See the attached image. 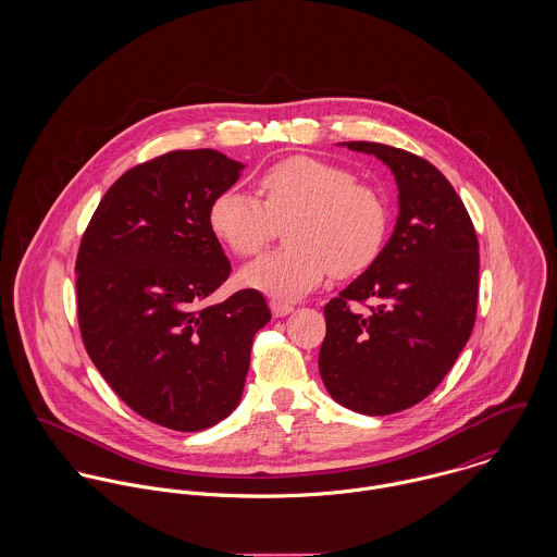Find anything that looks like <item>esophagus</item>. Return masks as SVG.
I'll list each match as a JSON object with an SVG mask.
<instances>
[{"instance_id":"1","label":"esophagus","mask_w":557,"mask_h":557,"mask_svg":"<svg viewBox=\"0 0 557 557\" xmlns=\"http://www.w3.org/2000/svg\"><path fill=\"white\" fill-rule=\"evenodd\" d=\"M270 311H272L274 318H285L294 311V305L283 302V300H270Z\"/></svg>"}]
</instances>
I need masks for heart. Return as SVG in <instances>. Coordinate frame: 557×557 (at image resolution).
Returning a JSON list of instances; mask_svg holds the SVG:
<instances>
[{
  "label": "heart",
  "instance_id": "heart-1",
  "mask_svg": "<svg viewBox=\"0 0 557 557\" xmlns=\"http://www.w3.org/2000/svg\"><path fill=\"white\" fill-rule=\"evenodd\" d=\"M261 199L230 188L210 206L214 236L239 257L261 252L287 225V246L242 270V283L278 298L313 292L332 272L369 268L388 230L384 197L341 164L289 157L257 180Z\"/></svg>",
  "mask_w": 557,
  "mask_h": 557
}]
</instances>
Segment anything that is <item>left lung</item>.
I'll return each mask as SVG.
<instances>
[{"label": "left lung", "instance_id": "obj_1", "mask_svg": "<svg viewBox=\"0 0 557 557\" xmlns=\"http://www.w3.org/2000/svg\"><path fill=\"white\" fill-rule=\"evenodd\" d=\"M391 166L395 232L375 261L325 309L319 373L336 403L367 416L397 413L429 397L466 347L478 307V238L444 173L384 144L349 141ZM366 304L369 312L351 310Z\"/></svg>", "mask_w": 557, "mask_h": 557}]
</instances>
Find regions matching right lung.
Listing matches in <instances>:
<instances>
[{
  "instance_id": "add662e5",
  "label": "right lung",
  "mask_w": 557,
  "mask_h": 557,
  "mask_svg": "<svg viewBox=\"0 0 557 557\" xmlns=\"http://www.w3.org/2000/svg\"><path fill=\"white\" fill-rule=\"evenodd\" d=\"M242 169L216 150L141 162L104 193L81 238L83 345L117 397L173 431L208 429L238 407L252 338L272 318L257 289L203 305L232 274L210 206Z\"/></svg>"
}]
</instances>
